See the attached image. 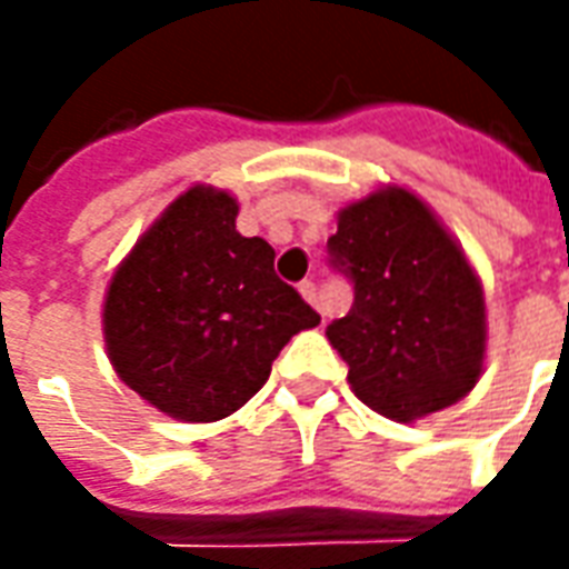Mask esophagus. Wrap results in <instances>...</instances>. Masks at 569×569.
<instances>
[{
    "label": "esophagus",
    "instance_id": "esophagus-1",
    "mask_svg": "<svg viewBox=\"0 0 569 569\" xmlns=\"http://www.w3.org/2000/svg\"><path fill=\"white\" fill-rule=\"evenodd\" d=\"M298 292H301V296L308 298V301H310V305H313V308L322 310L320 292H317V283H313V280H301V286H298Z\"/></svg>",
    "mask_w": 569,
    "mask_h": 569
}]
</instances>
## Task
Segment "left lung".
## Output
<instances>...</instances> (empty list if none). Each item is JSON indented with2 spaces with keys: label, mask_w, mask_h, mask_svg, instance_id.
I'll use <instances>...</instances> for the list:
<instances>
[{
  "label": "left lung",
  "mask_w": 569,
  "mask_h": 569,
  "mask_svg": "<svg viewBox=\"0 0 569 569\" xmlns=\"http://www.w3.org/2000/svg\"><path fill=\"white\" fill-rule=\"evenodd\" d=\"M329 261L353 308L329 322L353 393L383 418H427L463 399L485 369V292L445 224L387 186L338 212Z\"/></svg>",
  "instance_id": "obj_1"
}]
</instances>
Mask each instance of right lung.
<instances>
[{
    "label": "right lung",
    "mask_w": 569,
    "mask_h": 569,
    "mask_svg": "<svg viewBox=\"0 0 569 569\" xmlns=\"http://www.w3.org/2000/svg\"><path fill=\"white\" fill-rule=\"evenodd\" d=\"M237 200L188 188L118 264L103 335L118 378L149 406L212 423L259 393L277 353L320 313L273 273V249L237 231Z\"/></svg>",
    "instance_id": "add662e5"
}]
</instances>
